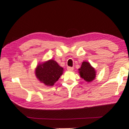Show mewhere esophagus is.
Instances as JSON below:
<instances>
[{
	"instance_id": "34e87169",
	"label": "esophagus",
	"mask_w": 129,
	"mask_h": 129,
	"mask_svg": "<svg viewBox=\"0 0 129 129\" xmlns=\"http://www.w3.org/2000/svg\"><path fill=\"white\" fill-rule=\"evenodd\" d=\"M73 69H74V68L73 67H68L67 68V70L68 71H73Z\"/></svg>"
}]
</instances>
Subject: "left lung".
I'll use <instances>...</instances> for the list:
<instances>
[{
  "label": "left lung",
  "mask_w": 129,
  "mask_h": 129,
  "mask_svg": "<svg viewBox=\"0 0 129 129\" xmlns=\"http://www.w3.org/2000/svg\"><path fill=\"white\" fill-rule=\"evenodd\" d=\"M78 73L80 77L88 82H90L94 80L97 73L94 68L85 61L82 62L81 67L78 69Z\"/></svg>",
  "instance_id": "left-lung-1"
}]
</instances>
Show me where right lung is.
Listing matches in <instances>:
<instances>
[{"label":"right lung","mask_w":129,"mask_h":129,"mask_svg":"<svg viewBox=\"0 0 129 129\" xmlns=\"http://www.w3.org/2000/svg\"><path fill=\"white\" fill-rule=\"evenodd\" d=\"M63 68L52 59L39 63L35 70L38 80L47 86H52L63 74Z\"/></svg>","instance_id":"right-lung-1"}]
</instances>
